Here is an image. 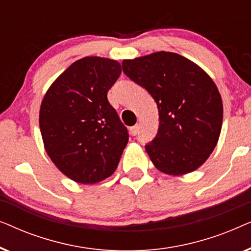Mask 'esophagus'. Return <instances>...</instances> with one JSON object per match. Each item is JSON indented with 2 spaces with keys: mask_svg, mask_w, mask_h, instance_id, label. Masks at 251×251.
I'll return each mask as SVG.
<instances>
[{
  "mask_svg": "<svg viewBox=\"0 0 251 251\" xmlns=\"http://www.w3.org/2000/svg\"><path fill=\"white\" fill-rule=\"evenodd\" d=\"M138 130H139L138 125L133 126H131V128H130V133H131L132 136H136L137 133H138Z\"/></svg>",
  "mask_w": 251,
  "mask_h": 251,
  "instance_id": "esophagus-1",
  "label": "esophagus"
}]
</instances>
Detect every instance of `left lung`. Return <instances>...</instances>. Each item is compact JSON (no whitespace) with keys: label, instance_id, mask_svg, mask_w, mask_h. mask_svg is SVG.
Here are the masks:
<instances>
[{"label":"left lung","instance_id":"1","mask_svg":"<svg viewBox=\"0 0 251 251\" xmlns=\"http://www.w3.org/2000/svg\"><path fill=\"white\" fill-rule=\"evenodd\" d=\"M122 70L159 108V130L145 146L156 169L171 176L197 170L222 130L223 102L212 78L193 61L166 51L123 60Z\"/></svg>","mask_w":251,"mask_h":251}]
</instances>
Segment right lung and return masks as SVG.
I'll use <instances>...</instances> for the list:
<instances>
[{
    "instance_id": "1",
    "label": "right lung",
    "mask_w": 251,
    "mask_h": 251,
    "mask_svg": "<svg viewBox=\"0 0 251 251\" xmlns=\"http://www.w3.org/2000/svg\"><path fill=\"white\" fill-rule=\"evenodd\" d=\"M120 74L116 60L84 57L44 95L39 119L44 149L76 183L95 184L111 176L128 144V130L107 99Z\"/></svg>"
}]
</instances>
